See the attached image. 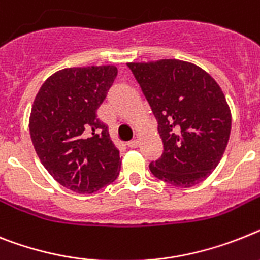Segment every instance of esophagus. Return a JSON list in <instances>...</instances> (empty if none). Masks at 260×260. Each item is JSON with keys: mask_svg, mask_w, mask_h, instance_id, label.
Returning <instances> with one entry per match:
<instances>
[{"mask_svg": "<svg viewBox=\"0 0 260 260\" xmlns=\"http://www.w3.org/2000/svg\"><path fill=\"white\" fill-rule=\"evenodd\" d=\"M126 145H128L129 148H132V149H135V148L139 147V140H136V139H135V140H131Z\"/></svg>", "mask_w": 260, "mask_h": 260, "instance_id": "esophagus-1", "label": "esophagus"}]
</instances>
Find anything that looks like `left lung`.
<instances>
[{"mask_svg":"<svg viewBox=\"0 0 260 260\" xmlns=\"http://www.w3.org/2000/svg\"><path fill=\"white\" fill-rule=\"evenodd\" d=\"M126 66L164 144L160 158L149 164L152 174L178 187L202 182L221 161L230 137L231 115L221 87L206 71L178 59Z\"/></svg>","mask_w":260,"mask_h":260,"instance_id":"left-lung-1","label":"left lung"}]
</instances>
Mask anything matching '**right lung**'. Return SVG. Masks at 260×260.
<instances>
[{
    "label": "right lung",
    "mask_w": 260,
    "mask_h": 260,
    "mask_svg": "<svg viewBox=\"0 0 260 260\" xmlns=\"http://www.w3.org/2000/svg\"><path fill=\"white\" fill-rule=\"evenodd\" d=\"M116 76L115 66L60 70L32 104L30 136L39 160L75 193H95L119 176V149L96 113Z\"/></svg>",
    "instance_id": "obj_1"
}]
</instances>
